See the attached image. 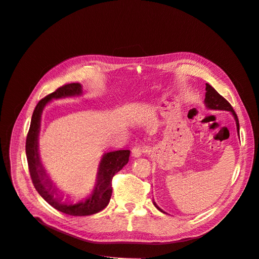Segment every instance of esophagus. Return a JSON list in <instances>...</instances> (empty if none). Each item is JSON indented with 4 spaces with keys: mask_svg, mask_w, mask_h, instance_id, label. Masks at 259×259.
<instances>
[{
    "mask_svg": "<svg viewBox=\"0 0 259 259\" xmlns=\"http://www.w3.org/2000/svg\"><path fill=\"white\" fill-rule=\"evenodd\" d=\"M149 152V147L146 145H138L132 149V154L134 157H140L143 154H146Z\"/></svg>",
    "mask_w": 259,
    "mask_h": 259,
    "instance_id": "esophagus-1",
    "label": "esophagus"
}]
</instances>
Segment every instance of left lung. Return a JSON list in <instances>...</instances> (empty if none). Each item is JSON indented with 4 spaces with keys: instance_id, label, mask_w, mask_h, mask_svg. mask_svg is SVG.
Instances as JSON below:
<instances>
[{
    "instance_id": "obj_1",
    "label": "left lung",
    "mask_w": 259,
    "mask_h": 259,
    "mask_svg": "<svg viewBox=\"0 0 259 259\" xmlns=\"http://www.w3.org/2000/svg\"><path fill=\"white\" fill-rule=\"evenodd\" d=\"M206 99H205V103H206V106L209 108V109H213V110H226V111H230L232 112V114L234 115L235 117V120H236V127H237V130H238V133H239V121H238V117H237V114L235 113L233 107L231 106V104L224 98L222 97V95L217 92L211 85L209 84H206ZM154 206L161 212L162 211L156 203L155 201H153ZM165 213V212H164Z\"/></svg>"
}]
</instances>
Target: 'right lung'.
I'll return each instance as SVG.
<instances>
[{
  "label": "right lung",
  "mask_w": 259,
  "mask_h": 259,
  "mask_svg": "<svg viewBox=\"0 0 259 259\" xmlns=\"http://www.w3.org/2000/svg\"><path fill=\"white\" fill-rule=\"evenodd\" d=\"M80 93L81 86L78 83H71L59 87L56 91L40 100L34 108L30 128L26 139L27 162H28L30 178L35 190L54 209L72 216L92 215L102 211L108 206L112 195L113 176L128 164L130 156V150H118L106 153L100 164L97 187L94 188L92 195L84 202L69 205V203L62 202V198L54 196L56 189L52 188L49 179L46 176L37 153V134L39 131L40 114H42L43 108L50 100L72 97V95ZM56 195L58 194L56 193Z\"/></svg>",
  "instance_id": "add662e5"
}]
</instances>
